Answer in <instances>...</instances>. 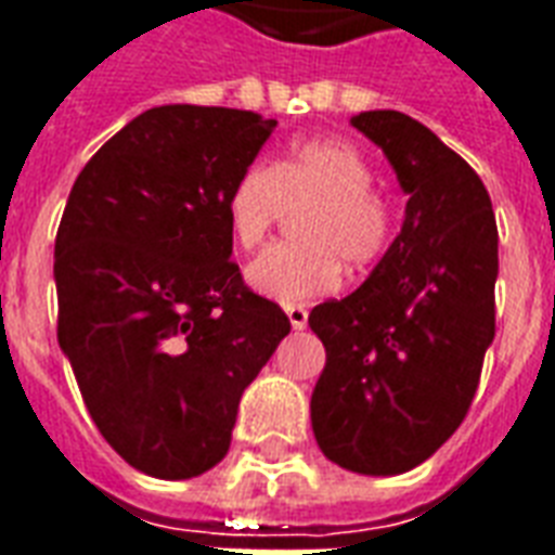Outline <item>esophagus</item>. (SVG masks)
Listing matches in <instances>:
<instances>
[{
    "instance_id": "34e87169",
    "label": "esophagus",
    "mask_w": 555,
    "mask_h": 555,
    "mask_svg": "<svg viewBox=\"0 0 555 555\" xmlns=\"http://www.w3.org/2000/svg\"><path fill=\"white\" fill-rule=\"evenodd\" d=\"M285 314H288L291 326H294V330H306V323H309V311H306V306H288V309H285Z\"/></svg>"
}]
</instances>
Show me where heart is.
I'll use <instances>...</instances> for the list:
<instances>
[{"instance_id":"heart-1","label":"heart","mask_w":555,"mask_h":555,"mask_svg":"<svg viewBox=\"0 0 555 555\" xmlns=\"http://www.w3.org/2000/svg\"><path fill=\"white\" fill-rule=\"evenodd\" d=\"M373 164L344 141L291 143L276 162L246 164L225 194L229 235L253 249L282 220L297 215L291 244H276L246 264V285L285 306L332 294L340 282V261L350 270L376 264L393 241L397 217L376 194Z\"/></svg>"}]
</instances>
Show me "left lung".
Returning <instances> with one entry per match:
<instances>
[{
    "label": "left lung",
    "mask_w": 555,
    "mask_h": 555,
    "mask_svg": "<svg viewBox=\"0 0 555 555\" xmlns=\"http://www.w3.org/2000/svg\"><path fill=\"white\" fill-rule=\"evenodd\" d=\"M409 196L400 235L350 297L320 302L326 367L311 393L323 455L352 474L412 470L465 421L494 340L496 220L482 179L424 122L361 111Z\"/></svg>",
    "instance_id": "left-lung-1"
}]
</instances>
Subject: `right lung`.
<instances>
[{
  "label": "right lung",
  "mask_w": 555,
  "mask_h": 555,
  "mask_svg": "<svg viewBox=\"0 0 555 555\" xmlns=\"http://www.w3.org/2000/svg\"><path fill=\"white\" fill-rule=\"evenodd\" d=\"M273 129L256 111H143L85 164L61 217V352L102 438L158 479L229 453L241 393L291 332L244 285L225 223Z\"/></svg>",
  "instance_id": "right-lung-1"
}]
</instances>
